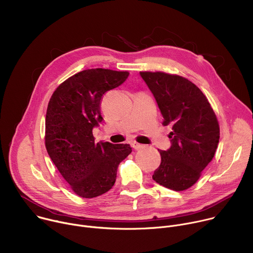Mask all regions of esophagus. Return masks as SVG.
<instances>
[{"label": "esophagus", "mask_w": 253, "mask_h": 253, "mask_svg": "<svg viewBox=\"0 0 253 253\" xmlns=\"http://www.w3.org/2000/svg\"><path fill=\"white\" fill-rule=\"evenodd\" d=\"M132 147L135 149V150H139V149H142L144 147V145H142V144H139L137 142H132Z\"/></svg>", "instance_id": "34e87169"}]
</instances>
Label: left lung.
Here are the masks:
<instances>
[{
  "mask_svg": "<svg viewBox=\"0 0 253 253\" xmlns=\"http://www.w3.org/2000/svg\"><path fill=\"white\" fill-rule=\"evenodd\" d=\"M164 118L172 125L171 147L158 150L161 163L153 180L171 190L183 191L199 179L219 143V124L207 98L184 77L163 72H140Z\"/></svg>",
  "mask_w": 253,
  "mask_h": 253,
  "instance_id": "obj_1",
  "label": "left lung"
}]
</instances>
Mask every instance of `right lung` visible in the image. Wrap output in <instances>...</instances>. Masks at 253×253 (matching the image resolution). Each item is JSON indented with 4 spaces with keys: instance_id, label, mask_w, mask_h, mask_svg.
Returning a JSON list of instances; mask_svg holds the SVG:
<instances>
[{
    "instance_id": "right-lung-1",
    "label": "right lung",
    "mask_w": 253,
    "mask_h": 253,
    "mask_svg": "<svg viewBox=\"0 0 253 253\" xmlns=\"http://www.w3.org/2000/svg\"><path fill=\"white\" fill-rule=\"evenodd\" d=\"M127 71L88 69L64 81L46 113L45 145L53 163L77 195L93 198L109 191L117 168L131 152L129 144L95 143L93 128L103 118V95L128 78Z\"/></svg>"
}]
</instances>
